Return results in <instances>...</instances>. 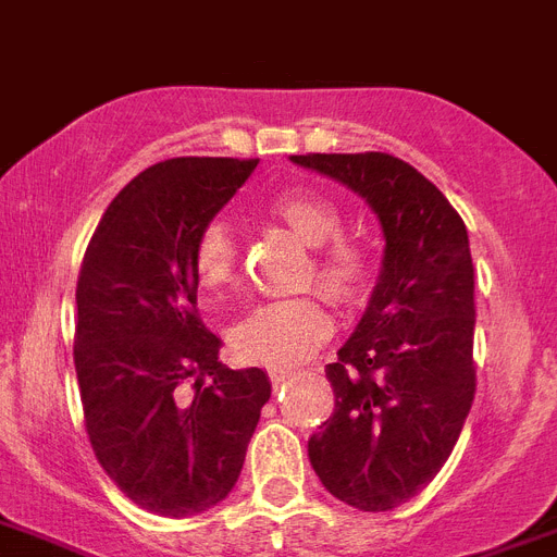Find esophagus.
Instances as JSON below:
<instances>
[{"mask_svg":"<svg viewBox=\"0 0 557 557\" xmlns=\"http://www.w3.org/2000/svg\"><path fill=\"white\" fill-rule=\"evenodd\" d=\"M293 377V372H287V369H270V383L273 386H282L284 380Z\"/></svg>","mask_w":557,"mask_h":557,"instance_id":"esophagus-1","label":"esophagus"}]
</instances>
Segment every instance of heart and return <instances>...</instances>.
Returning <instances> with one entry per match:
<instances>
[{"label": "heart", "instance_id": "obj_1", "mask_svg": "<svg viewBox=\"0 0 557 557\" xmlns=\"http://www.w3.org/2000/svg\"><path fill=\"white\" fill-rule=\"evenodd\" d=\"M270 213L293 236L312 247L310 264L304 268V287L315 284L330 301L358 304L372 282V259L358 242L344 239V216L321 194L289 191L270 202ZM191 264L197 284L211 296H220L236 282L239 250L231 227L211 220L199 227L194 239ZM332 335V318L324 304L312 296L284 298L259 304L242 318L231 341L233 349L247 363L268 369H293L310 360Z\"/></svg>", "mask_w": 557, "mask_h": 557}]
</instances>
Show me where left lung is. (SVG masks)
Segmentation results:
<instances>
[{
  "label": "left lung",
  "instance_id": "obj_1",
  "mask_svg": "<svg viewBox=\"0 0 557 557\" xmlns=\"http://www.w3.org/2000/svg\"><path fill=\"white\" fill-rule=\"evenodd\" d=\"M289 160L363 197L386 242L363 318L326 366L335 411L307 454L332 496L363 512L392 510L448 462L476 394L468 227L400 157Z\"/></svg>",
  "mask_w": 557,
  "mask_h": 557
}]
</instances>
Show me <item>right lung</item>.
Wrapping results in <instances>:
<instances>
[{"label":"right lung","mask_w":557,"mask_h":557,"mask_svg":"<svg viewBox=\"0 0 557 557\" xmlns=\"http://www.w3.org/2000/svg\"><path fill=\"white\" fill-rule=\"evenodd\" d=\"M256 163L174 157L140 171L109 202L81 261L73 355L89 442L109 479L157 516L220 505L270 400L268 372L222 366L191 264L199 227Z\"/></svg>","instance_id":"1"}]
</instances>
